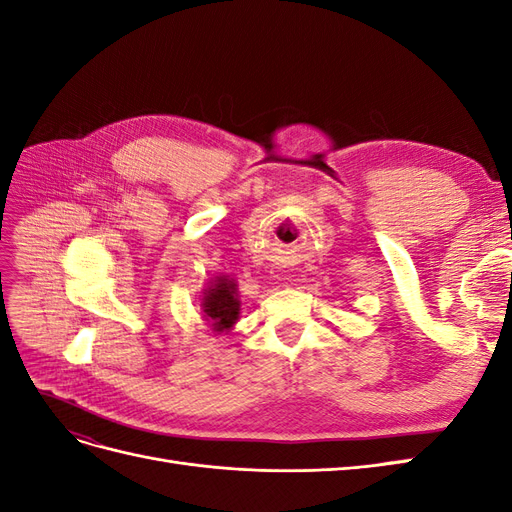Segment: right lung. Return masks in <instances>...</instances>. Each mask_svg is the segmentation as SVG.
<instances>
[{
  "instance_id": "1",
  "label": "right lung",
  "mask_w": 512,
  "mask_h": 512,
  "mask_svg": "<svg viewBox=\"0 0 512 512\" xmlns=\"http://www.w3.org/2000/svg\"><path fill=\"white\" fill-rule=\"evenodd\" d=\"M200 312L218 335L235 329L241 314L239 284L235 277L226 273L211 277L200 294Z\"/></svg>"
}]
</instances>
